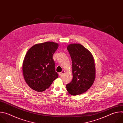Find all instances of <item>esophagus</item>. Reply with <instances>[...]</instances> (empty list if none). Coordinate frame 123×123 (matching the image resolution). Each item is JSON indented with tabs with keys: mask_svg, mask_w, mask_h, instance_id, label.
I'll return each mask as SVG.
<instances>
[{
	"mask_svg": "<svg viewBox=\"0 0 123 123\" xmlns=\"http://www.w3.org/2000/svg\"><path fill=\"white\" fill-rule=\"evenodd\" d=\"M64 73H65V71H63L61 73H59V76H62V75H63V74H64Z\"/></svg>",
	"mask_w": 123,
	"mask_h": 123,
	"instance_id": "1",
	"label": "esophagus"
}]
</instances>
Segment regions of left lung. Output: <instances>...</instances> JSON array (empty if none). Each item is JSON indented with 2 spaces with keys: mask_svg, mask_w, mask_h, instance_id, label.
Masks as SVG:
<instances>
[{
  "mask_svg": "<svg viewBox=\"0 0 123 123\" xmlns=\"http://www.w3.org/2000/svg\"><path fill=\"white\" fill-rule=\"evenodd\" d=\"M73 63V80L66 85L67 90L72 95L84 93L92 85L95 78V67L91 52L80 44L67 47Z\"/></svg>",
  "mask_w": 123,
  "mask_h": 123,
  "instance_id": "1",
  "label": "left lung"
}]
</instances>
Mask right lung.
I'll return each mask as SVG.
<instances>
[{
    "instance_id": "add662e5",
    "label": "right lung",
    "mask_w": 123,
    "mask_h": 123,
    "mask_svg": "<svg viewBox=\"0 0 123 123\" xmlns=\"http://www.w3.org/2000/svg\"><path fill=\"white\" fill-rule=\"evenodd\" d=\"M58 46L54 42H46L34 45L28 50L22 71L26 83L32 90L44 91L58 78L52 58Z\"/></svg>"
}]
</instances>
